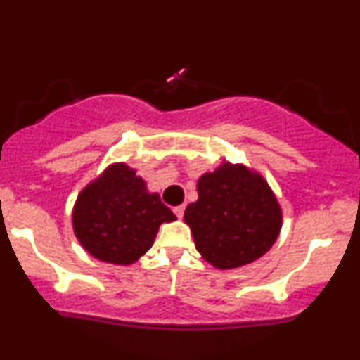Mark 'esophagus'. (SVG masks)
<instances>
[{"instance_id":"34e87169","label":"esophagus","mask_w":360,"mask_h":360,"mask_svg":"<svg viewBox=\"0 0 360 360\" xmlns=\"http://www.w3.org/2000/svg\"><path fill=\"white\" fill-rule=\"evenodd\" d=\"M174 214H176L179 219H183V215H184V205L174 207Z\"/></svg>"}]
</instances>
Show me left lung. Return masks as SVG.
Returning a JSON list of instances; mask_svg holds the SVG:
<instances>
[{
	"label": "left lung",
	"instance_id": "left-lung-1",
	"mask_svg": "<svg viewBox=\"0 0 360 360\" xmlns=\"http://www.w3.org/2000/svg\"><path fill=\"white\" fill-rule=\"evenodd\" d=\"M198 200L184 210L200 255L217 269L260 259L278 240L283 214L267 181L241 164L222 162L196 184Z\"/></svg>",
	"mask_w": 360,
	"mask_h": 360
}]
</instances>
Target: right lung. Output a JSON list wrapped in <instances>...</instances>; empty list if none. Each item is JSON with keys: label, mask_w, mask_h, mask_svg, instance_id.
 Segmentation results:
<instances>
[{"label": "right lung", "mask_w": 360, "mask_h": 360, "mask_svg": "<svg viewBox=\"0 0 360 360\" xmlns=\"http://www.w3.org/2000/svg\"><path fill=\"white\" fill-rule=\"evenodd\" d=\"M176 221L158 193L126 164H112L77 196L72 226L79 243L101 262L129 266L153 245L158 228Z\"/></svg>", "instance_id": "add662e5"}]
</instances>
